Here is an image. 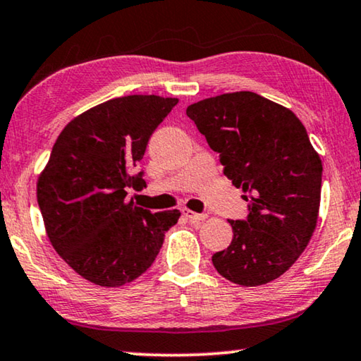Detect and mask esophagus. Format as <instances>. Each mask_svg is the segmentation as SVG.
Masks as SVG:
<instances>
[{"label":"esophagus","instance_id":"esophagus-1","mask_svg":"<svg viewBox=\"0 0 361 361\" xmlns=\"http://www.w3.org/2000/svg\"><path fill=\"white\" fill-rule=\"evenodd\" d=\"M183 215H185L186 219H190L191 222H202V220H206V217H207L206 214L192 212V211H190V209H183Z\"/></svg>","mask_w":361,"mask_h":361}]
</instances>
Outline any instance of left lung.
<instances>
[{
    "mask_svg": "<svg viewBox=\"0 0 361 361\" xmlns=\"http://www.w3.org/2000/svg\"><path fill=\"white\" fill-rule=\"evenodd\" d=\"M186 115L250 202L246 220H230L232 243L212 256L214 267L243 287L276 281L318 222L322 164L308 133L292 110L248 90L204 99Z\"/></svg>",
    "mask_w": 361,
    "mask_h": 361,
    "instance_id": "8db88e82",
    "label": "left lung"
}]
</instances>
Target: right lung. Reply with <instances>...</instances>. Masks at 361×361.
Instances as JSON below:
<instances>
[{"label": "right lung", "mask_w": 361, "mask_h": 361, "mask_svg": "<svg viewBox=\"0 0 361 361\" xmlns=\"http://www.w3.org/2000/svg\"><path fill=\"white\" fill-rule=\"evenodd\" d=\"M178 99L118 97L68 123L37 181V201L53 248L80 277L121 287L152 266L180 211L152 214L128 199L146 188L147 142Z\"/></svg>", "instance_id": "right-lung-1"}]
</instances>
